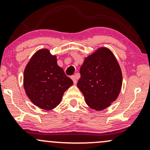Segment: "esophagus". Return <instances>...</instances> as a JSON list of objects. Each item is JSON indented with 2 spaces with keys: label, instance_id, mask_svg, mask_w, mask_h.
Here are the masks:
<instances>
[{
  "label": "esophagus",
  "instance_id": "34e87169",
  "mask_svg": "<svg viewBox=\"0 0 150 150\" xmlns=\"http://www.w3.org/2000/svg\"><path fill=\"white\" fill-rule=\"evenodd\" d=\"M77 75H72V76H71V79H72V80H73L74 84H76L77 83Z\"/></svg>",
  "mask_w": 150,
  "mask_h": 150
}]
</instances>
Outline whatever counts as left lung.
I'll use <instances>...</instances> for the list:
<instances>
[{
    "instance_id": "obj_1",
    "label": "left lung",
    "mask_w": 150,
    "mask_h": 150,
    "mask_svg": "<svg viewBox=\"0 0 150 150\" xmlns=\"http://www.w3.org/2000/svg\"><path fill=\"white\" fill-rule=\"evenodd\" d=\"M80 73L77 87L91 108L101 111L117 99L123 82L121 70L107 48H100L86 58Z\"/></svg>"
}]
</instances>
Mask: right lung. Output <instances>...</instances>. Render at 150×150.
Masks as SVG:
<instances>
[{
	"instance_id": "right-lung-1",
	"label": "right lung",
	"mask_w": 150,
	"mask_h": 150,
	"mask_svg": "<svg viewBox=\"0 0 150 150\" xmlns=\"http://www.w3.org/2000/svg\"><path fill=\"white\" fill-rule=\"evenodd\" d=\"M73 84V80L58 65L56 56L48 49L34 53L24 72L26 94L34 105L44 110L56 107Z\"/></svg>"
}]
</instances>
